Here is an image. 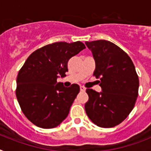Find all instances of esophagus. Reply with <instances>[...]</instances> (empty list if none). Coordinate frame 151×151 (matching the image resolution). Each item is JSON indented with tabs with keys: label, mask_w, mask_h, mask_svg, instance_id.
I'll return each instance as SVG.
<instances>
[{
	"label": "esophagus",
	"mask_w": 151,
	"mask_h": 151,
	"mask_svg": "<svg viewBox=\"0 0 151 151\" xmlns=\"http://www.w3.org/2000/svg\"><path fill=\"white\" fill-rule=\"evenodd\" d=\"M80 89H81V91H85V90H86V88H85L84 86H81V87H80Z\"/></svg>",
	"instance_id": "obj_1"
}]
</instances>
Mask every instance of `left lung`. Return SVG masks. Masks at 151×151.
<instances>
[{"mask_svg":"<svg viewBox=\"0 0 151 151\" xmlns=\"http://www.w3.org/2000/svg\"><path fill=\"white\" fill-rule=\"evenodd\" d=\"M96 62L93 76L100 78L103 91L86 89L89 100L86 115L95 124L112 128L122 122L134 107L138 96L139 79L128 54L106 40L86 42Z\"/></svg>","mask_w":151,"mask_h":151,"instance_id":"8db88e82","label":"left lung"}]
</instances>
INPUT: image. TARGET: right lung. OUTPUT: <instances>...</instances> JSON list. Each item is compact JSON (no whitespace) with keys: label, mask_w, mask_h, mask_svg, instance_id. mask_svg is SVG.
I'll return each instance as SVG.
<instances>
[{"label":"right lung","mask_w":151,"mask_h":151,"mask_svg":"<svg viewBox=\"0 0 151 151\" xmlns=\"http://www.w3.org/2000/svg\"><path fill=\"white\" fill-rule=\"evenodd\" d=\"M85 48L80 41L48 44L32 52L20 68L16 96L22 112L35 125L55 128L67 118L80 86L65 87L57 78L66 76L69 59Z\"/></svg>","instance_id":"obj_1"}]
</instances>
